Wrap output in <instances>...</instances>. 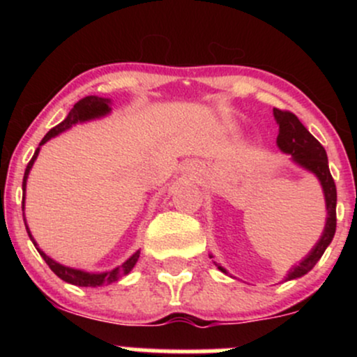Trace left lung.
I'll return each instance as SVG.
<instances>
[{
  "label": "left lung",
  "instance_id": "left-lung-1",
  "mask_svg": "<svg viewBox=\"0 0 357 357\" xmlns=\"http://www.w3.org/2000/svg\"><path fill=\"white\" fill-rule=\"evenodd\" d=\"M273 117H275V122L278 126V149L284 154H289L290 161H292L294 165L309 171L310 174H314L315 178H317V181L322 188L324 202H326L327 211L326 225H324L321 238L317 240V243L314 245L312 250H310L297 265H294V267L287 272L284 282H289L309 273L310 270L315 267V264L321 260V257L324 255V252H326V248L331 245V241H333L335 233V203H337V191H335L334 179L329 171V161H327L326 149L321 146V142L305 129L304 124H302L292 112L273 109ZM210 258L215 257L210 253ZM213 264L218 267L220 272L230 275V273L227 272V268L221 267V264H218V261H213Z\"/></svg>",
  "mask_w": 357,
  "mask_h": 357
}]
</instances>
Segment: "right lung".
Here are the masks:
<instances>
[{"label":"right lung","instance_id":"1","mask_svg":"<svg viewBox=\"0 0 357 357\" xmlns=\"http://www.w3.org/2000/svg\"><path fill=\"white\" fill-rule=\"evenodd\" d=\"M110 104H112V100L110 99H105V97H97V96L84 97V99L77 102V104L73 105V109L68 112V116L65 117V121H61L59 126H55L53 129L48 130L47 136L42 139L40 146L36 147L33 158H31V161L28 162L26 169H24V176H23V220H24V227H26L28 236H30V240L33 241L35 248L38 250L40 255H42L43 260L47 261V265L52 268V272L55 273L56 277H60L63 282H67V284H72L77 287H102V285H109V284H114V282L121 280V278L127 275V273L134 268V265L137 264L139 255H141V250H136L132 255L127 258L124 264L117 265L116 268H110V270H105V272H97V273L85 272V270H80V268H72V267H67V265H61V264H59V261H55L53 258H50L47 253L42 252V250L38 248V243H36L33 236H31L30 228H28V225H26V218H24V192H26V179H28V174H30L31 167H33V165H35L36 158H38L40 149H42V146L45 144V142H48L52 137L65 132V130L70 129L72 126L82 124V122L93 121V119L105 117L107 114H110V110H112Z\"/></svg>","mask_w":357,"mask_h":357}]
</instances>
